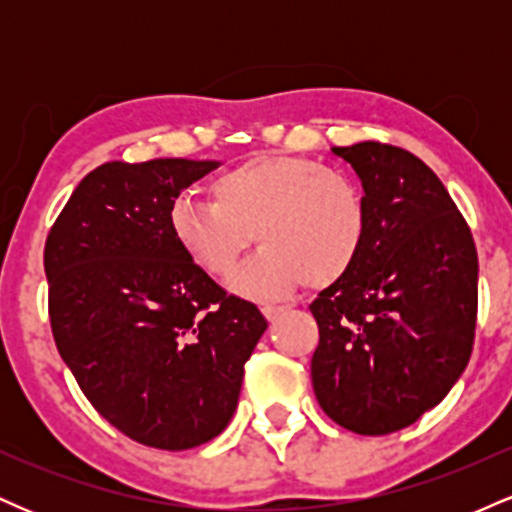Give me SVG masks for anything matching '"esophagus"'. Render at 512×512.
Wrapping results in <instances>:
<instances>
[{"label": "esophagus", "instance_id": "1", "mask_svg": "<svg viewBox=\"0 0 512 512\" xmlns=\"http://www.w3.org/2000/svg\"><path fill=\"white\" fill-rule=\"evenodd\" d=\"M262 313L267 320H276L281 313H286V305H262Z\"/></svg>", "mask_w": 512, "mask_h": 512}]
</instances>
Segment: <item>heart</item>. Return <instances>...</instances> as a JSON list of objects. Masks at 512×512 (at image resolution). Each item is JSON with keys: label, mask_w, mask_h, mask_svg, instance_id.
Segmentation results:
<instances>
[{"label": "heart", "mask_w": 512, "mask_h": 512, "mask_svg": "<svg viewBox=\"0 0 512 512\" xmlns=\"http://www.w3.org/2000/svg\"><path fill=\"white\" fill-rule=\"evenodd\" d=\"M211 202L182 195L168 226L187 260L223 276L252 240L262 250L231 276V289L276 298L301 281L322 289L349 274L368 231V207L344 170L308 156L257 154L211 180Z\"/></svg>", "instance_id": "b5f03b06"}]
</instances>
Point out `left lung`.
<instances>
[{
    "label": "left lung",
    "mask_w": 512,
    "mask_h": 512,
    "mask_svg": "<svg viewBox=\"0 0 512 512\" xmlns=\"http://www.w3.org/2000/svg\"><path fill=\"white\" fill-rule=\"evenodd\" d=\"M361 178L368 231L349 274L310 303L322 411L361 436L407 428L443 402L477 330L472 231L438 175L392 144L334 146Z\"/></svg>",
    "instance_id": "left-lung-1"
}]
</instances>
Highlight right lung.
<instances>
[{
  "label": "right lung",
  "mask_w": 512,
  "mask_h": 512,
  "mask_svg": "<svg viewBox=\"0 0 512 512\" xmlns=\"http://www.w3.org/2000/svg\"><path fill=\"white\" fill-rule=\"evenodd\" d=\"M214 168L187 158L103 163L45 240L57 351L108 424L158 450L219 436L267 330L257 305L223 291L170 233V204Z\"/></svg>",
  "instance_id": "add662e5"
}]
</instances>
